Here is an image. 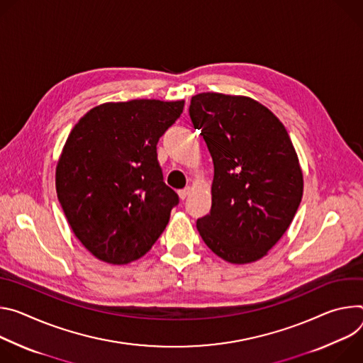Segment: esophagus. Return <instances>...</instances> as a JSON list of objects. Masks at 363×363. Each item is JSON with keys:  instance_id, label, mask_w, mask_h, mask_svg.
I'll return each mask as SVG.
<instances>
[{"instance_id": "1", "label": "esophagus", "mask_w": 363, "mask_h": 363, "mask_svg": "<svg viewBox=\"0 0 363 363\" xmlns=\"http://www.w3.org/2000/svg\"><path fill=\"white\" fill-rule=\"evenodd\" d=\"M189 193H190V187H184V189L179 190V196H180L182 200H184L189 196Z\"/></svg>"}]
</instances>
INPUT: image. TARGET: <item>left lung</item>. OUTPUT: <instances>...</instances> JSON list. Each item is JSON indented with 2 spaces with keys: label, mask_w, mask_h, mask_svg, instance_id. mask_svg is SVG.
Wrapping results in <instances>:
<instances>
[{
  "label": "left lung",
  "mask_w": 363,
  "mask_h": 363,
  "mask_svg": "<svg viewBox=\"0 0 363 363\" xmlns=\"http://www.w3.org/2000/svg\"><path fill=\"white\" fill-rule=\"evenodd\" d=\"M189 115L215 167L212 209L197 219V230L225 261L254 262L284 235L303 197L290 135L268 108L247 96L199 94Z\"/></svg>",
  "instance_id": "1"
}]
</instances>
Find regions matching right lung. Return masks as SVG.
I'll list each match as a JSON object with an SVG mask.
<instances>
[{
    "label": "right lung",
    "mask_w": 363,
    "mask_h": 363,
    "mask_svg": "<svg viewBox=\"0 0 363 363\" xmlns=\"http://www.w3.org/2000/svg\"><path fill=\"white\" fill-rule=\"evenodd\" d=\"M184 101L134 99L79 119L56 169V190L76 238L98 259L128 264L163 233L179 194L164 183L157 143Z\"/></svg>",
    "instance_id": "1"
}]
</instances>
